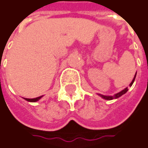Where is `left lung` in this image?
Returning <instances> with one entry per match:
<instances>
[{
	"instance_id": "8db88e82",
	"label": "left lung",
	"mask_w": 148,
	"mask_h": 148,
	"mask_svg": "<svg viewBox=\"0 0 148 148\" xmlns=\"http://www.w3.org/2000/svg\"><path fill=\"white\" fill-rule=\"evenodd\" d=\"M136 74H137V72L135 73V75H134V77L133 78V80H132V81H131V83L130 84V86H131L132 84H133V83H134V80H135V76H136ZM128 91V88H125L123 90H122L121 92H118V93H116V94H114V96H106V95H102V94H100V93H97V95L100 96L101 98H103V99L105 100H113V99H117V98H119V97H120L121 96H123V94H125Z\"/></svg>"
}]
</instances>
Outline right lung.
Segmentation results:
<instances>
[{
	"instance_id": "add662e5",
	"label": "right lung",
	"mask_w": 148,
	"mask_h": 148,
	"mask_svg": "<svg viewBox=\"0 0 148 148\" xmlns=\"http://www.w3.org/2000/svg\"><path fill=\"white\" fill-rule=\"evenodd\" d=\"M42 97V96L41 97H36V98H24L25 101H29V102H36L38 101V100H40Z\"/></svg>"
}]
</instances>
